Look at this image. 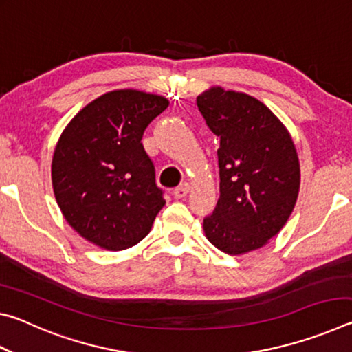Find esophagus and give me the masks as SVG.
Masks as SVG:
<instances>
[{"label": "esophagus", "mask_w": 352, "mask_h": 352, "mask_svg": "<svg viewBox=\"0 0 352 352\" xmlns=\"http://www.w3.org/2000/svg\"><path fill=\"white\" fill-rule=\"evenodd\" d=\"M189 189H190L189 183H183V184H180V186L174 189V197H175V199H183V197H186L188 192H189Z\"/></svg>", "instance_id": "obj_1"}]
</instances>
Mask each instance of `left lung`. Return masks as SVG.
Masks as SVG:
<instances>
[{"instance_id": "8db88e82", "label": "left lung", "mask_w": 352, "mask_h": 352, "mask_svg": "<svg viewBox=\"0 0 352 352\" xmlns=\"http://www.w3.org/2000/svg\"><path fill=\"white\" fill-rule=\"evenodd\" d=\"M206 126L220 138V197L204 219L220 252L243 254L281 231L300 192V162L284 124L253 96L211 87L197 96Z\"/></svg>"}]
</instances>
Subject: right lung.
Masks as SVG:
<instances>
[{
  "label": "right lung",
  "instance_id": "obj_1",
  "mask_svg": "<svg viewBox=\"0 0 352 352\" xmlns=\"http://www.w3.org/2000/svg\"><path fill=\"white\" fill-rule=\"evenodd\" d=\"M168 105L158 94L115 90L83 107L65 127L52 157V189L83 239L119 252L148 234L166 200L141 140Z\"/></svg>",
  "mask_w": 352,
  "mask_h": 352
}]
</instances>
